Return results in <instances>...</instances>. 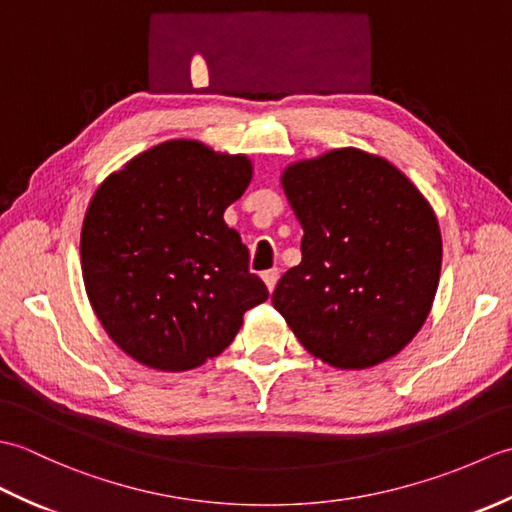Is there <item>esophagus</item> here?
I'll return each instance as SVG.
<instances>
[{"mask_svg":"<svg viewBox=\"0 0 512 512\" xmlns=\"http://www.w3.org/2000/svg\"><path fill=\"white\" fill-rule=\"evenodd\" d=\"M262 279H264V284H266V288L273 292L275 290V286H277V279H279V270L277 268H270V270H266V273L262 275Z\"/></svg>","mask_w":512,"mask_h":512,"instance_id":"esophagus-1","label":"esophagus"}]
</instances>
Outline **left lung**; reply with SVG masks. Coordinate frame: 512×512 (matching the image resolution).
Masks as SVG:
<instances>
[{"label": "left lung", "instance_id": "1", "mask_svg": "<svg viewBox=\"0 0 512 512\" xmlns=\"http://www.w3.org/2000/svg\"><path fill=\"white\" fill-rule=\"evenodd\" d=\"M303 226L301 264L273 306L306 350L339 369L396 356L436 297L442 237L431 204L385 158L345 147L281 173Z\"/></svg>", "mask_w": 512, "mask_h": 512}]
</instances>
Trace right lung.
Segmentation results:
<instances>
[{
  "label": "right lung",
  "instance_id": "obj_1",
  "mask_svg": "<svg viewBox=\"0 0 512 512\" xmlns=\"http://www.w3.org/2000/svg\"><path fill=\"white\" fill-rule=\"evenodd\" d=\"M253 162L198 140H167L96 189L81 228L85 292L110 339L160 372L222 354L244 312L268 299L248 248L224 222Z\"/></svg>",
  "mask_w": 512,
  "mask_h": 512
}]
</instances>
